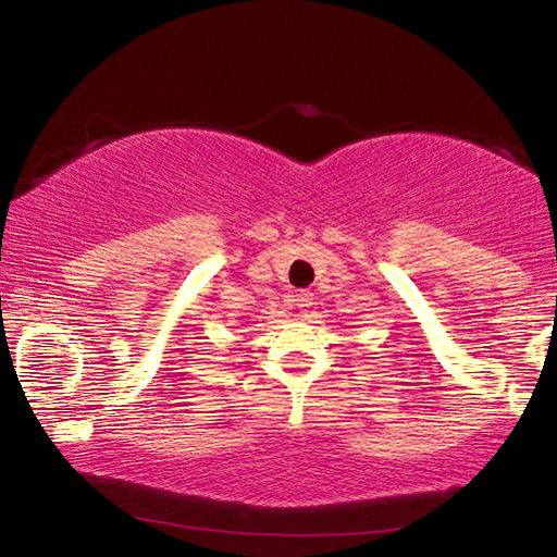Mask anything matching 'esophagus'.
Masks as SVG:
<instances>
[{"instance_id": "obj_1", "label": "esophagus", "mask_w": 557, "mask_h": 557, "mask_svg": "<svg viewBox=\"0 0 557 557\" xmlns=\"http://www.w3.org/2000/svg\"><path fill=\"white\" fill-rule=\"evenodd\" d=\"M312 299H314V295H312V292H307V289L297 292V297H295L299 309H309V307H312Z\"/></svg>"}]
</instances>
